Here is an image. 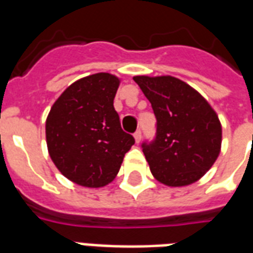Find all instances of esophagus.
Masks as SVG:
<instances>
[{"label":"esophagus","mask_w":253,"mask_h":253,"mask_svg":"<svg viewBox=\"0 0 253 253\" xmlns=\"http://www.w3.org/2000/svg\"><path fill=\"white\" fill-rule=\"evenodd\" d=\"M134 138H135V142L139 143L142 140V130H136L134 132Z\"/></svg>","instance_id":"obj_1"}]
</instances>
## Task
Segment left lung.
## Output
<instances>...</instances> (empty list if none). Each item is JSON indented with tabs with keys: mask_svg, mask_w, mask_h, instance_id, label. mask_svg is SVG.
Segmentation results:
<instances>
[{
	"mask_svg": "<svg viewBox=\"0 0 253 253\" xmlns=\"http://www.w3.org/2000/svg\"><path fill=\"white\" fill-rule=\"evenodd\" d=\"M134 81L151 102L156 118L152 140L142 150L152 174L169 186L197 181L218 158L222 127L202 95L170 76H136Z\"/></svg>",
	"mask_w": 253,
	"mask_h": 253,
	"instance_id": "left-lung-1",
	"label": "left lung"
}]
</instances>
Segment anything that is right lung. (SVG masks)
Here are the masks:
<instances>
[{"mask_svg": "<svg viewBox=\"0 0 253 253\" xmlns=\"http://www.w3.org/2000/svg\"><path fill=\"white\" fill-rule=\"evenodd\" d=\"M118 86L110 73H95L73 83L51 107L45 122L49 156L76 184L99 188L111 182L135 143L114 109Z\"/></svg>", "mask_w": 253, "mask_h": 253, "instance_id": "obj_1", "label": "right lung"}]
</instances>
